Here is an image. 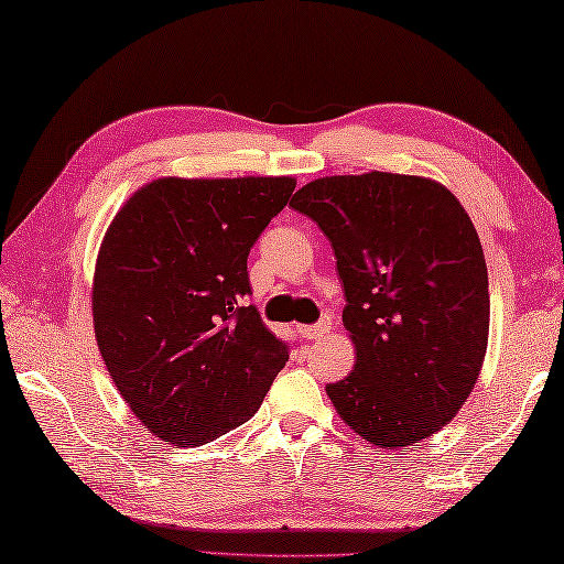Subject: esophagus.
<instances>
[{
  "instance_id": "34e87169",
  "label": "esophagus",
  "mask_w": 564,
  "mask_h": 564,
  "mask_svg": "<svg viewBox=\"0 0 564 564\" xmlns=\"http://www.w3.org/2000/svg\"><path fill=\"white\" fill-rule=\"evenodd\" d=\"M327 330H330V323H327V321H321L315 325H295V333L305 337V340H315V337H323V335H327Z\"/></svg>"
}]
</instances>
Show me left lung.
I'll use <instances>...</instances> for the list:
<instances>
[{"mask_svg": "<svg viewBox=\"0 0 564 564\" xmlns=\"http://www.w3.org/2000/svg\"><path fill=\"white\" fill-rule=\"evenodd\" d=\"M291 207L333 243L355 367L325 387L337 414L382 448L452 422L488 345V271L466 209L444 184L367 172L308 182Z\"/></svg>", "mask_w": 564, "mask_h": 564, "instance_id": "left-lung-1", "label": "left lung"}]
</instances>
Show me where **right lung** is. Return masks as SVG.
<instances>
[{
  "label": "right lung",
  "mask_w": 564,
  "mask_h": 564,
  "mask_svg": "<svg viewBox=\"0 0 564 564\" xmlns=\"http://www.w3.org/2000/svg\"><path fill=\"white\" fill-rule=\"evenodd\" d=\"M293 177L145 184L122 204L94 275L98 350L145 429L199 446L259 412L291 345L243 303L247 259Z\"/></svg>",
  "instance_id": "obj_1"
}]
</instances>
